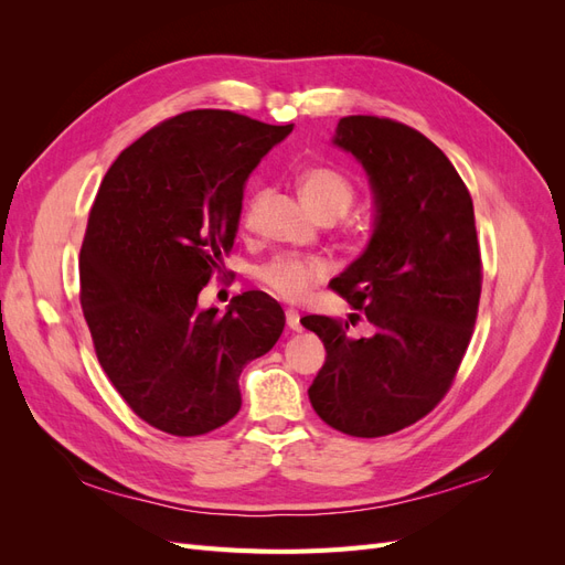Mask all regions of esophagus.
I'll return each instance as SVG.
<instances>
[{"label":"esophagus","mask_w":565,"mask_h":565,"mask_svg":"<svg viewBox=\"0 0 565 565\" xmlns=\"http://www.w3.org/2000/svg\"><path fill=\"white\" fill-rule=\"evenodd\" d=\"M285 322H287V328L292 330V332H301V322H299V313L295 311V309H287L285 311Z\"/></svg>","instance_id":"1"}]
</instances>
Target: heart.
<instances>
[{
  "label": "heart",
  "instance_id": "heart-1",
  "mask_svg": "<svg viewBox=\"0 0 565 565\" xmlns=\"http://www.w3.org/2000/svg\"><path fill=\"white\" fill-rule=\"evenodd\" d=\"M297 191L318 218L334 221L344 216L355 202V183L332 164H309L297 174ZM262 195L256 193L245 202L243 226H252V221L259 210ZM328 276V266L313 256L297 254H278L270 262L262 264L254 270V278L270 295L287 301H297L309 295V289Z\"/></svg>",
  "mask_w": 565,
  "mask_h": 565
}]
</instances>
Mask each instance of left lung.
Returning a JSON list of instances; mask_svg holds the SVG:
<instances>
[{
  "mask_svg": "<svg viewBox=\"0 0 565 565\" xmlns=\"http://www.w3.org/2000/svg\"><path fill=\"white\" fill-rule=\"evenodd\" d=\"M334 143L365 167L377 202L367 249L332 280L372 334L349 337V322L330 316L301 320L328 351L309 398L332 429L377 438L446 398L473 334L483 264L469 188L424 134L349 115Z\"/></svg>",
  "mask_w": 565,
  "mask_h": 565,
  "instance_id": "left-lung-1",
  "label": "left lung"
}]
</instances>
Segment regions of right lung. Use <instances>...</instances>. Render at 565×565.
I'll list each match as a JSON object with an SVG mask.
<instances>
[{
    "instance_id": "add662e5",
    "label": "right lung",
    "mask_w": 565,
    "mask_h": 565,
    "mask_svg": "<svg viewBox=\"0 0 565 565\" xmlns=\"http://www.w3.org/2000/svg\"><path fill=\"white\" fill-rule=\"evenodd\" d=\"M295 125L231 110L169 117L108 169L79 252V303L100 367L146 424L202 436L241 409L243 367L268 353L285 313L266 292L228 311L198 295L233 249L252 169Z\"/></svg>"
}]
</instances>
